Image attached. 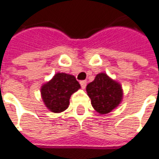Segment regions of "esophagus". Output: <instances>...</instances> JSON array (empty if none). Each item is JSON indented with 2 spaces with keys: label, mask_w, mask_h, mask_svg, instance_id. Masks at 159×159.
<instances>
[{
  "label": "esophagus",
  "mask_w": 159,
  "mask_h": 159,
  "mask_svg": "<svg viewBox=\"0 0 159 159\" xmlns=\"http://www.w3.org/2000/svg\"><path fill=\"white\" fill-rule=\"evenodd\" d=\"M80 84H81V87L83 89L85 88V86H86V81H81L80 82Z\"/></svg>",
  "instance_id": "34e87169"
}]
</instances>
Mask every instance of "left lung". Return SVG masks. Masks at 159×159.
Returning <instances> with one entry per match:
<instances>
[{
  "label": "left lung",
  "instance_id": "1",
  "mask_svg": "<svg viewBox=\"0 0 159 159\" xmlns=\"http://www.w3.org/2000/svg\"><path fill=\"white\" fill-rule=\"evenodd\" d=\"M86 92L92 106L102 115L112 111L123 98L121 84L105 73L96 75L94 80L87 84Z\"/></svg>",
  "mask_w": 159,
  "mask_h": 159
}]
</instances>
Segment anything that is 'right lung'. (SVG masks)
Wrapping results in <instances>:
<instances>
[{"instance_id":"1","label":"right lung","mask_w":159,"mask_h":159,"mask_svg":"<svg viewBox=\"0 0 159 159\" xmlns=\"http://www.w3.org/2000/svg\"><path fill=\"white\" fill-rule=\"evenodd\" d=\"M81 88L75 77L66 73H57L42 84L40 93L44 104L52 112L59 113L69 106L71 95Z\"/></svg>"}]
</instances>
